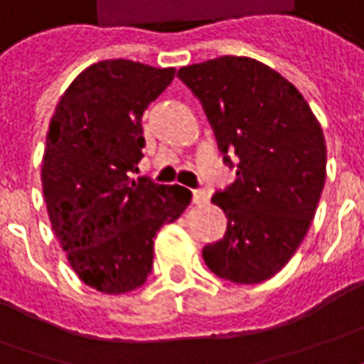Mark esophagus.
Here are the masks:
<instances>
[{
  "label": "esophagus",
  "mask_w": 364,
  "mask_h": 364,
  "mask_svg": "<svg viewBox=\"0 0 364 364\" xmlns=\"http://www.w3.org/2000/svg\"><path fill=\"white\" fill-rule=\"evenodd\" d=\"M208 200V193L205 189H195L193 191V203L195 205H205Z\"/></svg>",
  "instance_id": "obj_1"
}]
</instances>
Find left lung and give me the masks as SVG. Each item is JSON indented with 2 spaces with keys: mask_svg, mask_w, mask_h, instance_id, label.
<instances>
[{
  "mask_svg": "<svg viewBox=\"0 0 364 364\" xmlns=\"http://www.w3.org/2000/svg\"><path fill=\"white\" fill-rule=\"evenodd\" d=\"M199 98L223 161L236 179L213 195L225 210V236L203 248L208 270L235 284L278 274L315 217L327 149L319 122L297 88L248 57H218L179 68Z\"/></svg>",
  "mask_w": 364,
  "mask_h": 364,
  "instance_id": "1",
  "label": "left lung"
}]
</instances>
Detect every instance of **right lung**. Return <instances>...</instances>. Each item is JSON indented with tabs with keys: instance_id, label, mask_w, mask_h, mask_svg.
<instances>
[{
	"instance_id": "1",
	"label": "right lung",
	"mask_w": 364,
	"mask_h": 364,
	"mask_svg": "<svg viewBox=\"0 0 364 364\" xmlns=\"http://www.w3.org/2000/svg\"><path fill=\"white\" fill-rule=\"evenodd\" d=\"M173 76L126 58L96 63L50 120L41 173L50 225L78 278L102 294L146 282L157 230L191 203L181 185L132 179L146 146L141 116Z\"/></svg>"
}]
</instances>
